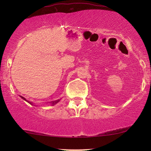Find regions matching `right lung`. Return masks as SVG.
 I'll use <instances>...</instances> for the list:
<instances>
[{
    "label": "right lung",
    "mask_w": 151,
    "mask_h": 151,
    "mask_svg": "<svg viewBox=\"0 0 151 151\" xmlns=\"http://www.w3.org/2000/svg\"><path fill=\"white\" fill-rule=\"evenodd\" d=\"M20 98H21L22 99H23L24 100H25L26 102H27L28 103H29L30 104H32V105H33V103L32 102H29V101H28V100H27L25 98H24V97H22V96H20ZM60 101V99H59V100H55V101H52V102H49L51 104V105H52V106H53V105H55V104H56L57 103H58Z\"/></svg>",
    "instance_id": "right-lung-1"
}]
</instances>
